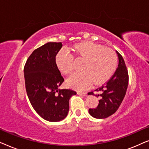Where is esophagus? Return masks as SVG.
Listing matches in <instances>:
<instances>
[{
    "mask_svg": "<svg viewBox=\"0 0 149 149\" xmlns=\"http://www.w3.org/2000/svg\"><path fill=\"white\" fill-rule=\"evenodd\" d=\"M77 94L80 95H83V96H85V95H87V93L86 92H81V91H78L77 92Z\"/></svg>",
    "mask_w": 149,
    "mask_h": 149,
    "instance_id": "obj_1",
    "label": "esophagus"
}]
</instances>
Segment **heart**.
<instances>
[{
  "mask_svg": "<svg viewBox=\"0 0 149 149\" xmlns=\"http://www.w3.org/2000/svg\"><path fill=\"white\" fill-rule=\"evenodd\" d=\"M72 52L77 58L84 59L81 70L68 77L66 83L74 89H83L92 84L98 85L110 79L115 72L117 64V57L111 48L103 47L95 42L87 41L74 46ZM72 54L62 49L56 57L57 66L64 74H69L73 70Z\"/></svg>",
  "mask_w": 149,
  "mask_h": 149,
  "instance_id": "heart-1",
  "label": "heart"
}]
</instances>
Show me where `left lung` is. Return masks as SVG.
I'll use <instances>...</instances> for the list:
<instances>
[{"mask_svg": "<svg viewBox=\"0 0 149 149\" xmlns=\"http://www.w3.org/2000/svg\"><path fill=\"white\" fill-rule=\"evenodd\" d=\"M119 65L115 72L105 84L95 89L100 92L99 104L95 109H89V113L97 119L107 118L115 113L125 97L127 89L129 75L125 61L119 52ZM88 94H94L93 91Z\"/></svg>", "mask_w": 149, "mask_h": 149, "instance_id": "left-lung-1", "label": "left lung"}]
</instances>
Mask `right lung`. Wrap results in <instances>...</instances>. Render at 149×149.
<instances>
[{"label":"right lung","mask_w":149,"mask_h":149,"mask_svg":"<svg viewBox=\"0 0 149 149\" xmlns=\"http://www.w3.org/2000/svg\"><path fill=\"white\" fill-rule=\"evenodd\" d=\"M62 42H49L36 49L24 68L26 90L38 115L48 121H60L68 115L69 100L76 91L58 89L64 81L57 66L56 56Z\"/></svg>","instance_id":"obj_1"}]
</instances>
